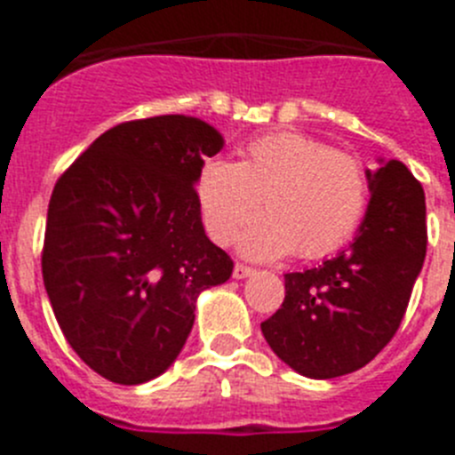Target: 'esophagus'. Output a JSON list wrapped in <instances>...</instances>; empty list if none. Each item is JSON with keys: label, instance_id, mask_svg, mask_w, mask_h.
<instances>
[{"label": "esophagus", "instance_id": "obj_1", "mask_svg": "<svg viewBox=\"0 0 455 455\" xmlns=\"http://www.w3.org/2000/svg\"><path fill=\"white\" fill-rule=\"evenodd\" d=\"M252 273H255V268L246 267V264L236 262L235 264V271H232V275H235L236 280H241V277H248V275H252Z\"/></svg>", "mask_w": 455, "mask_h": 455}]
</instances>
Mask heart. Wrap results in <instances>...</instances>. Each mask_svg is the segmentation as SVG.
<instances>
[{
    "label": "heart",
    "mask_w": 455,
    "mask_h": 455,
    "mask_svg": "<svg viewBox=\"0 0 455 455\" xmlns=\"http://www.w3.org/2000/svg\"><path fill=\"white\" fill-rule=\"evenodd\" d=\"M196 198L209 239L228 246L255 219H267L241 239L257 259L293 255L319 259L351 239L369 203L363 164L300 132L251 140L239 164L209 159L196 180Z\"/></svg>",
    "instance_id": "heart-1"
}]
</instances>
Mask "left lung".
Segmentation results:
<instances>
[{
	"mask_svg": "<svg viewBox=\"0 0 455 455\" xmlns=\"http://www.w3.org/2000/svg\"><path fill=\"white\" fill-rule=\"evenodd\" d=\"M369 200L351 248L284 275V300L262 323L283 363L337 378L371 363L399 331L426 257L424 188L401 162L367 171Z\"/></svg>",
	"mask_w": 455,
	"mask_h": 455,
	"instance_id": "8db88e82",
	"label": "left lung"
}]
</instances>
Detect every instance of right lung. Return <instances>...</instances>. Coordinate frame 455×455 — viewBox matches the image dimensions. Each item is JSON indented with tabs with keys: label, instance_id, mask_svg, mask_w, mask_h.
Segmentation results:
<instances>
[{
	"label": "right lung",
	"instance_id": "obj_1",
	"mask_svg": "<svg viewBox=\"0 0 455 455\" xmlns=\"http://www.w3.org/2000/svg\"><path fill=\"white\" fill-rule=\"evenodd\" d=\"M223 136L155 116L104 132L66 168L47 209L43 280L68 344L100 376L140 385L180 355L203 289L235 262L207 239L196 180Z\"/></svg>",
	"mask_w": 455,
	"mask_h": 455
}]
</instances>
